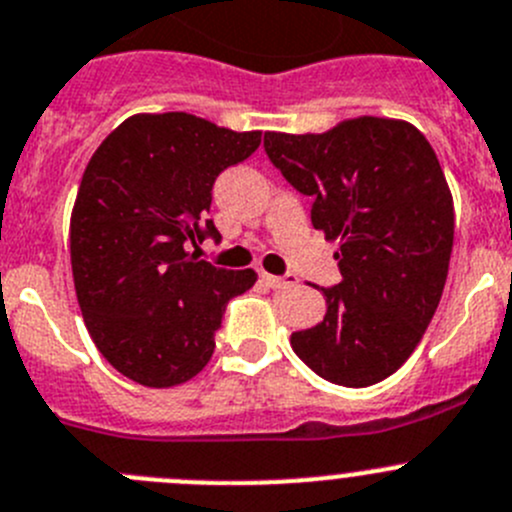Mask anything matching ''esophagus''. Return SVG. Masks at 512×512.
Masks as SVG:
<instances>
[{
    "label": "esophagus",
    "mask_w": 512,
    "mask_h": 512,
    "mask_svg": "<svg viewBox=\"0 0 512 512\" xmlns=\"http://www.w3.org/2000/svg\"><path fill=\"white\" fill-rule=\"evenodd\" d=\"M259 279L264 281L266 286H286V284H294V276H274V274H266L264 269H259Z\"/></svg>",
    "instance_id": "1"
}]
</instances>
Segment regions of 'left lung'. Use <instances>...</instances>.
<instances>
[{
	"label": "left lung",
	"instance_id": "1",
	"mask_svg": "<svg viewBox=\"0 0 512 512\" xmlns=\"http://www.w3.org/2000/svg\"><path fill=\"white\" fill-rule=\"evenodd\" d=\"M264 145L314 198V228L339 241L342 281L321 289L324 319L291 334V349L334 384L382 382L415 352L445 289L455 208L440 160L415 125L374 115L326 133L269 130Z\"/></svg>",
	"mask_w": 512,
	"mask_h": 512
}]
</instances>
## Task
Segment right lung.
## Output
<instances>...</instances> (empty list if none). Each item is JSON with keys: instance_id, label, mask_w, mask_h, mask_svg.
Masks as SVG:
<instances>
[{"instance_id": "add662e5", "label": "right lung", "mask_w": 512, "mask_h": 512, "mask_svg": "<svg viewBox=\"0 0 512 512\" xmlns=\"http://www.w3.org/2000/svg\"><path fill=\"white\" fill-rule=\"evenodd\" d=\"M259 145L261 130L138 113L92 153L70 216L72 279L97 352L123 377L178 387L211 359L228 299L256 271L198 261L188 243L221 238L208 218L213 183Z\"/></svg>"}]
</instances>
